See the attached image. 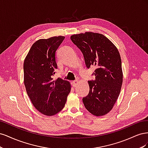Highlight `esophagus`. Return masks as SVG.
Returning <instances> with one entry per match:
<instances>
[{
  "label": "esophagus",
  "mask_w": 148,
  "mask_h": 148,
  "mask_svg": "<svg viewBox=\"0 0 148 148\" xmlns=\"http://www.w3.org/2000/svg\"><path fill=\"white\" fill-rule=\"evenodd\" d=\"M78 82H79L78 80V79H76V80H74V81H73L72 82H71V83H72L73 86L75 87V86H77V85L78 84Z\"/></svg>",
  "instance_id": "esophagus-1"
}]
</instances>
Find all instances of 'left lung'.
<instances>
[{"mask_svg": "<svg viewBox=\"0 0 148 148\" xmlns=\"http://www.w3.org/2000/svg\"><path fill=\"white\" fill-rule=\"evenodd\" d=\"M70 39L83 53L88 69L96 66L95 80L89 81V92L83 98L86 109L94 115H104L112 110L123 82L122 61L117 48L105 36L86 32Z\"/></svg>", "mask_w": 148, "mask_h": 148, "instance_id": "obj_1", "label": "left lung"}]
</instances>
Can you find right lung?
<instances>
[{
	"instance_id": "obj_1",
	"label": "right lung",
	"mask_w": 148,
	"mask_h": 148,
	"mask_svg": "<svg viewBox=\"0 0 148 148\" xmlns=\"http://www.w3.org/2000/svg\"><path fill=\"white\" fill-rule=\"evenodd\" d=\"M64 39L59 36L39 39L31 46L24 61L26 92L35 108L47 116L63 109L71 91L69 82L52 78L57 69L56 52Z\"/></svg>"
}]
</instances>
